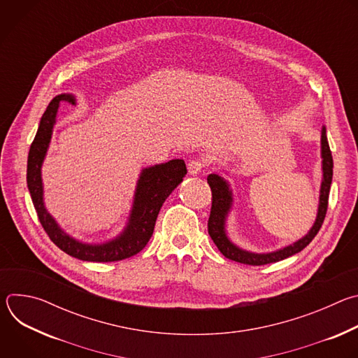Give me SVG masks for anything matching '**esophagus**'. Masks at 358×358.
Listing matches in <instances>:
<instances>
[{"label":"esophagus","instance_id":"esophagus-1","mask_svg":"<svg viewBox=\"0 0 358 358\" xmlns=\"http://www.w3.org/2000/svg\"><path fill=\"white\" fill-rule=\"evenodd\" d=\"M203 169H206V163H203L202 160H191L188 163V173L192 176L201 173Z\"/></svg>","mask_w":358,"mask_h":358}]
</instances>
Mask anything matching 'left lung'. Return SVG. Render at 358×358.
Listing matches in <instances>:
<instances>
[{
  "label": "left lung",
  "instance_id": "1",
  "mask_svg": "<svg viewBox=\"0 0 358 358\" xmlns=\"http://www.w3.org/2000/svg\"><path fill=\"white\" fill-rule=\"evenodd\" d=\"M322 157H323V182H322V189H320V206H319V213L316 222L313 228L309 231V234L296 243L286 246L280 250L272 252V253H250L246 250H242L236 248L232 242L225 235L224 225H225V217L229 211L231 207V191L228 188V184L218 176L211 174L208 176V184L213 192L211 198V213L208 218V234L213 238L214 243L217 248L221 250L225 258L243 264V265H252V266H261L266 264H273L279 262L282 259H286L292 255L303 250L306 246H308L312 239L317 235L319 229L322 228V224L326 218L327 207H329V194H330V185H331V178H333V157H331V151L330 145L327 141L326 136V129L323 127L322 130Z\"/></svg>",
  "mask_w": 358,
  "mask_h": 358
}]
</instances>
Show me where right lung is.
<instances>
[{"label":"right lung","instance_id":"1","mask_svg":"<svg viewBox=\"0 0 358 358\" xmlns=\"http://www.w3.org/2000/svg\"><path fill=\"white\" fill-rule=\"evenodd\" d=\"M73 101L75 99L72 94H59L54 97L46 108L29 148L27 166L28 189L42 228L59 249L73 258L87 262L122 261L138 253L147 245L152 231H155L156 220L163 202L182 181L187 174V167L182 160H171L166 164L143 170L136 189L130 224L115 241L103 245H86L72 239L61 231L54 218L46 213L43 207L41 164L45 157L50 136H52V129L57 123V115L61 105H72Z\"/></svg>","mask_w":358,"mask_h":358}]
</instances>
